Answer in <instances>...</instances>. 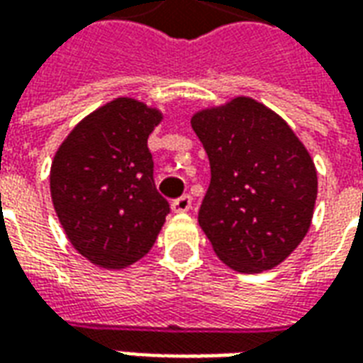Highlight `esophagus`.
Returning a JSON list of instances; mask_svg holds the SVG:
<instances>
[{"instance_id":"obj_1","label":"esophagus","mask_w":363,"mask_h":363,"mask_svg":"<svg viewBox=\"0 0 363 363\" xmlns=\"http://www.w3.org/2000/svg\"><path fill=\"white\" fill-rule=\"evenodd\" d=\"M190 208H192V198H190L189 194H184V196L177 198V200H173V204H171V210H173L174 213L189 212Z\"/></svg>"}]
</instances>
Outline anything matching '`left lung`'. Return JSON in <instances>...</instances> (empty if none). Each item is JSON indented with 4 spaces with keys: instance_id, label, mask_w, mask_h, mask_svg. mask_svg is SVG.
Here are the masks:
<instances>
[{
    "instance_id": "1",
    "label": "left lung",
    "mask_w": 363,
    "mask_h": 363,
    "mask_svg": "<svg viewBox=\"0 0 363 363\" xmlns=\"http://www.w3.org/2000/svg\"><path fill=\"white\" fill-rule=\"evenodd\" d=\"M190 124L212 169L198 223L216 255L243 274L278 267L311 225L317 171L309 151L251 96L198 111Z\"/></svg>"
}]
</instances>
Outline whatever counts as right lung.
I'll list each match as a JSON object with an SVG mask.
<instances>
[{
    "label": "right lung",
    "mask_w": 363,
    "mask_h": 363,
    "mask_svg": "<svg viewBox=\"0 0 363 363\" xmlns=\"http://www.w3.org/2000/svg\"><path fill=\"white\" fill-rule=\"evenodd\" d=\"M163 120L130 96L85 116L54 155L50 194L69 243L106 270L143 259L169 213L153 182L147 138Z\"/></svg>",
    "instance_id": "1"
}]
</instances>
